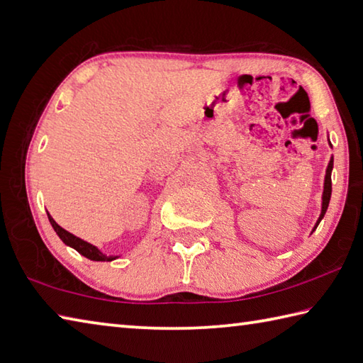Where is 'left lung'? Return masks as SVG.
I'll list each match as a JSON object with an SVG mask.
<instances>
[{
	"label": "left lung",
	"mask_w": 363,
	"mask_h": 363,
	"mask_svg": "<svg viewBox=\"0 0 363 363\" xmlns=\"http://www.w3.org/2000/svg\"><path fill=\"white\" fill-rule=\"evenodd\" d=\"M332 169H333V158L330 160L329 166H327V170H325V180H324V193H323V210H320V215H319V220L316 223V225H314L313 230H316V228L319 225L320 220H323L325 211H327V207H329V202H330V196H332Z\"/></svg>",
	"instance_id": "left-lung-1"
}]
</instances>
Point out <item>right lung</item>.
Instances as JSON below:
<instances>
[{"instance_id":"1","label":"right lung","mask_w":363,"mask_h":363,"mask_svg":"<svg viewBox=\"0 0 363 363\" xmlns=\"http://www.w3.org/2000/svg\"><path fill=\"white\" fill-rule=\"evenodd\" d=\"M49 221H50L52 228L55 229V232H57L61 240H63L66 245L72 246V248H74L75 251H79L82 256L91 259V261H102V262H104V261H113V259H117L115 256H106V255H102V252L96 248V246H93L91 243H88V242H85V240H82V238L72 235L71 232L65 230L63 228H61V225L57 224V221H55L50 215H49Z\"/></svg>"}]
</instances>
